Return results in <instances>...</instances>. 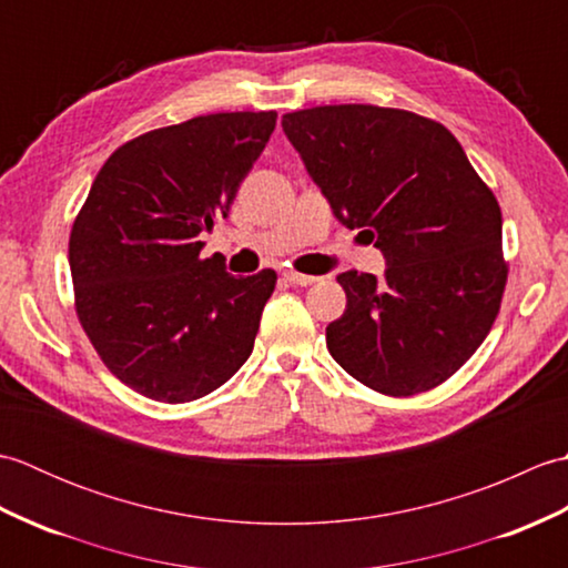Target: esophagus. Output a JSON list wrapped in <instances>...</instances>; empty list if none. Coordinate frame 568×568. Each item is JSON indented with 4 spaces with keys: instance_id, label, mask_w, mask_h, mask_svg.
Returning <instances> with one entry per match:
<instances>
[{
    "instance_id": "34e87169",
    "label": "esophagus",
    "mask_w": 568,
    "mask_h": 568,
    "mask_svg": "<svg viewBox=\"0 0 568 568\" xmlns=\"http://www.w3.org/2000/svg\"><path fill=\"white\" fill-rule=\"evenodd\" d=\"M285 281L291 285H300V287H307L312 283H317L315 275H305V273H297V271H285Z\"/></svg>"
}]
</instances>
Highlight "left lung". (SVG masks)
I'll list each match as a JSON object with an SVG mask.
<instances>
[{
  "mask_svg": "<svg viewBox=\"0 0 568 568\" xmlns=\"http://www.w3.org/2000/svg\"><path fill=\"white\" fill-rule=\"evenodd\" d=\"M283 131L336 220L385 256V275L346 271L344 315L327 348L366 388L407 397L437 388L484 344L508 261L493 190L434 119L373 104L283 114Z\"/></svg>",
  "mask_w": 568,
  "mask_h": 568,
  "instance_id": "8db88e82",
  "label": "left lung"
}]
</instances>
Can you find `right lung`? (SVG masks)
Instances as JSON below:
<instances>
[{
	"instance_id": "obj_1",
	"label": "right lung",
	"mask_w": 568,
	"mask_h": 568,
	"mask_svg": "<svg viewBox=\"0 0 568 568\" xmlns=\"http://www.w3.org/2000/svg\"><path fill=\"white\" fill-rule=\"evenodd\" d=\"M275 112H222L119 146L72 222L75 312L104 366L161 403H190L244 366L277 275L234 277L200 232L229 214Z\"/></svg>"
}]
</instances>
